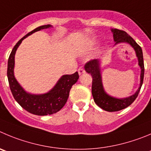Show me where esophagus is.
Returning a JSON list of instances; mask_svg holds the SVG:
<instances>
[{"instance_id":"1","label":"esophagus","mask_w":151,"mask_h":151,"mask_svg":"<svg viewBox=\"0 0 151 151\" xmlns=\"http://www.w3.org/2000/svg\"><path fill=\"white\" fill-rule=\"evenodd\" d=\"M78 73L80 75H81V74H83V73H85V70H84V68L83 67H80L78 68Z\"/></svg>"}]
</instances>
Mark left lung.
<instances>
[{
  "mask_svg": "<svg viewBox=\"0 0 151 151\" xmlns=\"http://www.w3.org/2000/svg\"><path fill=\"white\" fill-rule=\"evenodd\" d=\"M112 32L113 33V38L114 41L115 42V45L122 43V42H125V43L129 44L134 48L136 56L139 60V65L141 68V78L140 86L134 95L126 98H122V99L115 98L107 95L104 91L102 83L101 69H100V60H92L86 63L84 68L88 74H91L92 77L91 93H92L94 101L99 107L107 112H116V111L125 109L136 99L140 91L142 83H143L144 74H145V66H144L143 53H142V47L125 31L118 29H112Z\"/></svg>",
  "mask_w": 151,
  "mask_h": 151,
  "instance_id": "obj_1",
  "label": "left lung"
}]
</instances>
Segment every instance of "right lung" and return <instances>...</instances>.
Here are the masks:
<instances>
[{
    "label": "right lung",
    "instance_id": "1",
    "mask_svg": "<svg viewBox=\"0 0 151 151\" xmlns=\"http://www.w3.org/2000/svg\"><path fill=\"white\" fill-rule=\"evenodd\" d=\"M49 27H52L51 25H43L27 33L14 46L8 59L7 77L14 98L23 109L29 113L36 115H51L59 112L67 102L70 90L72 86L77 83L79 78L78 72H75L73 74L63 75L50 91L42 95H31L29 93L26 92L15 78V54L22 40L36 31Z\"/></svg>",
    "mask_w": 151,
    "mask_h": 151
}]
</instances>
